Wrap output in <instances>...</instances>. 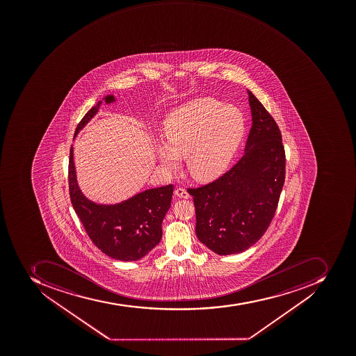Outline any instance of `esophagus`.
I'll return each instance as SVG.
<instances>
[{
	"label": "esophagus",
	"mask_w": 356,
	"mask_h": 356,
	"mask_svg": "<svg viewBox=\"0 0 356 356\" xmlns=\"http://www.w3.org/2000/svg\"><path fill=\"white\" fill-rule=\"evenodd\" d=\"M175 195L179 196L181 199H190L191 196L188 191L183 188H179L175 190Z\"/></svg>",
	"instance_id": "obj_1"
}]
</instances>
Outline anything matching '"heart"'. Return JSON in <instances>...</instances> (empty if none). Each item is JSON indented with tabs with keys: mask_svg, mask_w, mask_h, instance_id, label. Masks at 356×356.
<instances>
[{
	"mask_svg": "<svg viewBox=\"0 0 356 356\" xmlns=\"http://www.w3.org/2000/svg\"><path fill=\"white\" fill-rule=\"evenodd\" d=\"M244 131L242 114L214 99H197L168 114L164 122L165 144L157 146L159 160L175 171L179 157H186L191 175L207 182L229 166Z\"/></svg>",
	"mask_w": 356,
	"mask_h": 356,
	"instance_id": "obj_1",
	"label": "heart"
}]
</instances>
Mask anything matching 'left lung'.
<instances>
[{
  "label": "left lung",
  "mask_w": 356,
  "mask_h": 356,
  "mask_svg": "<svg viewBox=\"0 0 356 356\" xmlns=\"http://www.w3.org/2000/svg\"><path fill=\"white\" fill-rule=\"evenodd\" d=\"M252 127L245 154L209 184L188 188L193 196L196 236L218 255L245 251L273 220L285 181L284 145L279 125L248 91Z\"/></svg>",
  "instance_id": "1"
}]
</instances>
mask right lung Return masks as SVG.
Listing matches in <instances>:
<instances>
[{
  "label": "right lung",
  "mask_w": 356,
  "mask_h": 356,
  "mask_svg": "<svg viewBox=\"0 0 356 356\" xmlns=\"http://www.w3.org/2000/svg\"><path fill=\"white\" fill-rule=\"evenodd\" d=\"M105 102H114L113 95ZM101 101L88 111L75 129L74 136L97 114ZM172 184L146 190L119 204H97L86 199L77 185L70 149L69 192L75 213L94 245L119 261H138L145 257L162 238V222L171 207Z\"/></svg>",
  "instance_id": "1"
}]
</instances>
